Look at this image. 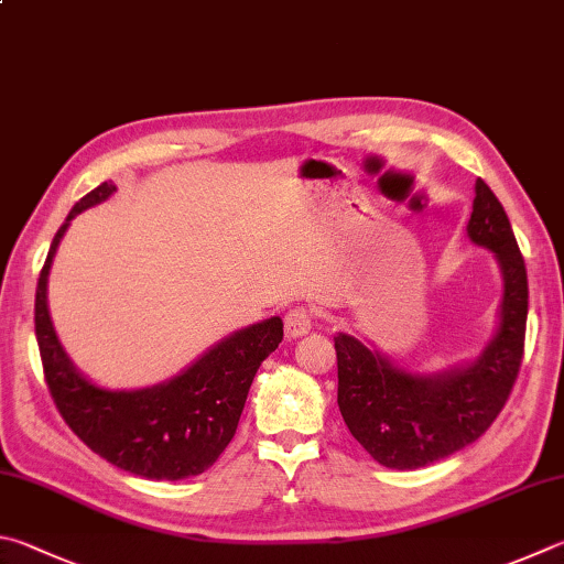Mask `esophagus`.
<instances>
[{
	"label": "esophagus",
	"mask_w": 564,
	"mask_h": 564,
	"mask_svg": "<svg viewBox=\"0 0 564 564\" xmlns=\"http://www.w3.org/2000/svg\"><path fill=\"white\" fill-rule=\"evenodd\" d=\"M285 335L289 337H301L313 327V315L305 305H295L289 313H285Z\"/></svg>",
	"instance_id": "esophagus-1"
}]
</instances>
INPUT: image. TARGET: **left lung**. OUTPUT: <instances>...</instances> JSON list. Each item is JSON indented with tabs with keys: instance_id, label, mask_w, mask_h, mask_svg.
I'll return each instance as SVG.
<instances>
[{
	"instance_id": "1",
	"label": "left lung",
	"mask_w": 564,
	"mask_h": 564,
	"mask_svg": "<svg viewBox=\"0 0 564 564\" xmlns=\"http://www.w3.org/2000/svg\"><path fill=\"white\" fill-rule=\"evenodd\" d=\"M468 237L494 251L503 271L500 327L474 365L422 377L399 370L352 335L335 337L337 406L350 434L387 468H422L474 444L496 422L518 380L528 273L503 204L484 180L476 182Z\"/></svg>"
}]
</instances>
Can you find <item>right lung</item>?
Segmentation results:
<instances>
[{"label":"right lung","mask_w":564,"mask_h":564,"mask_svg":"<svg viewBox=\"0 0 564 564\" xmlns=\"http://www.w3.org/2000/svg\"><path fill=\"white\" fill-rule=\"evenodd\" d=\"M112 192L116 184L104 182L76 202L39 273L34 325L44 380L70 432L112 466L155 480L199 476L237 434L256 370L283 340V323L281 317H269L234 333L165 384L135 392H110L90 384L70 365L51 325L46 279L68 221L106 202Z\"/></svg>","instance_id":"add662e5"}]
</instances>
